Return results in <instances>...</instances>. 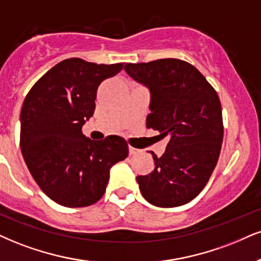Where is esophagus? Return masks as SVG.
<instances>
[{"label": "esophagus", "mask_w": 261, "mask_h": 261, "mask_svg": "<svg viewBox=\"0 0 261 261\" xmlns=\"http://www.w3.org/2000/svg\"><path fill=\"white\" fill-rule=\"evenodd\" d=\"M139 152H140V150H138L133 146H129V153H130V155H137V153H139Z\"/></svg>", "instance_id": "obj_1"}]
</instances>
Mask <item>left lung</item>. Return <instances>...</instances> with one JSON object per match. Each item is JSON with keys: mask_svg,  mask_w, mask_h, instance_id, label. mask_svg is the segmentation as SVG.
<instances>
[{"mask_svg": "<svg viewBox=\"0 0 261 261\" xmlns=\"http://www.w3.org/2000/svg\"><path fill=\"white\" fill-rule=\"evenodd\" d=\"M125 72L147 86L151 112L146 127L169 137L155 168L137 176L144 198L157 207H178L203 190L219 159L224 137L215 89L194 65L174 58L128 63Z\"/></svg>", "mask_w": 261, "mask_h": 261, "instance_id": "8db88e82", "label": "left lung"}]
</instances>
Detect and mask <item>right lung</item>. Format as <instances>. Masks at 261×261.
<instances>
[{
    "label": "right lung",
    "mask_w": 261,
    "mask_h": 261,
    "mask_svg": "<svg viewBox=\"0 0 261 261\" xmlns=\"http://www.w3.org/2000/svg\"><path fill=\"white\" fill-rule=\"evenodd\" d=\"M123 63L65 59L29 91L20 112V149L32 178L58 204L88 207L105 194L110 168L128 156L123 138L96 141L82 133L93 116L98 87Z\"/></svg>",
    "instance_id": "right-lung-1"
}]
</instances>
